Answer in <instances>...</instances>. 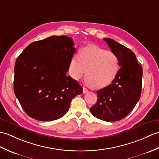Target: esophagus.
<instances>
[{
  "mask_svg": "<svg viewBox=\"0 0 159 159\" xmlns=\"http://www.w3.org/2000/svg\"><path fill=\"white\" fill-rule=\"evenodd\" d=\"M83 93H87L88 92V89H87L85 87H83Z\"/></svg>",
  "mask_w": 159,
  "mask_h": 159,
  "instance_id": "34e87169",
  "label": "esophagus"
}]
</instances>
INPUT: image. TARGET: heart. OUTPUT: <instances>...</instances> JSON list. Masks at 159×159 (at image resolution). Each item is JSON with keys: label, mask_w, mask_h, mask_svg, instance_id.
I'll return each instance as SVG.
<instances>
[{"label": "heart", "mask_w": 159, "mask_h": 159, "mask_svg": "<svg viewBox=\"0 0 159 159\" xmlns=\"http://www.w3.org/2000/svg\"><path fill=\"white\" fill-rule=\"evenodd\" d=\"M119 70L117 55L95 45L84 47L79 56L73 55L69 64V72L74 79L79 80L86 73V84L97 88L111 84Z\"/></svg>", "instance_id": "obj_1"}]
</instances>
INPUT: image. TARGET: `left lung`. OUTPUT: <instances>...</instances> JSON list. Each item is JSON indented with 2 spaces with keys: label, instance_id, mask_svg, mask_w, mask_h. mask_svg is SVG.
<instances>
[{
  "label": "left lung",
  "instance_id": "8db88e82",
  "mask_svg": "<svg viewBox=\"0 0 159 159\" xmlns=\"http://www.w3.org/2000/svg\"><path fill=\"white\" fill-rule=\"evenodd\" d=\"M104 40L117 55L120 68L112 83L97 91V103L90 111L99 119L114 122L127 116L139 101L143 70L131 50L112 39Z\"/></svg>",
  "mask_w": 159,
  "mask_h": 159
}]
</instances>
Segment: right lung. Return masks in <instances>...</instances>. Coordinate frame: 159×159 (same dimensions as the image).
<instances>
[{
	"instance_id": "1",
	"label": "right lung",
	"mask_w": 159,
	"mask_h": 159,
	"mask_svg": "<svg viewBox=\"0 0 159 159\" xmlns=\"http://www.w3.org/2000/svg\"><path fill=\"white\" fill-rule=\"evenodd\" d=\"M66 36L33 42L17 58L13 88L29 116L40 121L57 120L68 111L72 99L83 93L66 73L75 47Z\"/></svg>"
}]
</instances>
